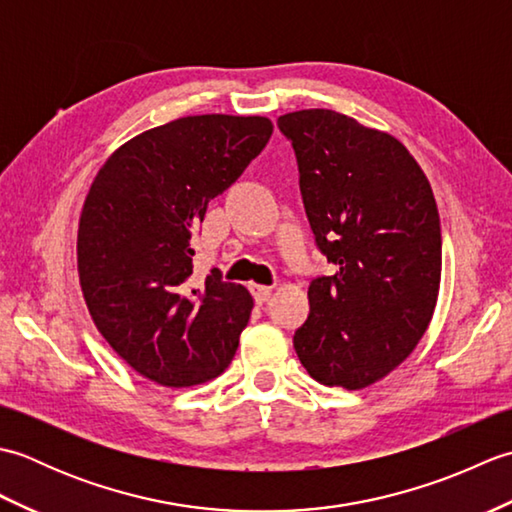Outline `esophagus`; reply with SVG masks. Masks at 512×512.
Listing matches in <instances>:
<instances>
[{
	"label": "esophagus",
	"instance_id": "obj_1",
	"mask_svg": "<svg viewBox=\"0 0 512 512\" xmlns=\"http://www.w3.org/2000/svg\"><path fill=\"white\" fill-rule=\"evenodd\" d=\"M250 292H253V297H255V301H257V303H266V301L270 299V295H273V288L250 284Z\"/></svg>",
	"mask_w": 512,
	"mask_h": 512
}]
</instances>
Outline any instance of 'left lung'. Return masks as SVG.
Segmentation results:
<instances>
[{
	"mask_svg": "<svg viewBox=\"0 0 512 512\" xmlns=\"http://www.w3.org/2000/svg\"><path fill=\"white\" fill-rule=\"evenodd\" d=\"M321 253L339 266L308 288L295 332L301 365L321 385L363 389L418 345L436 310L440 215L407 147L332 110L279 116Z\"/></svg>",
	"mask_w": 512,
	"mask_h": 512,
	"instance_id": "left-lung-1",
	"label": "left lung"
}]
</instances>
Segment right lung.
Returning a JSON list of instances; mask_svg holds the SVG:
<instances>
[{"label": "right lung", "mask_w": 512, "mask_h": 512, "mask_svg": "<svg viewBox=\"0 0 512 512\" xmlns=\"http://www.w3.org/2000/svg\"><path fill=\"white\" fill-rule=\"evenodd\" d=\"M270 134L264 116H184L96 173L76 239L83 297L112 350L158 385H200L233 361L253 297L217 273L191 288V235Z\"/></svg>", "instance_id": "1"}]
</instances>
